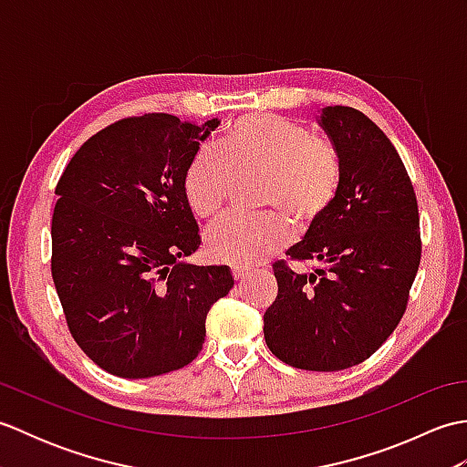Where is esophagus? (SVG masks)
<instances>
[{
	"instance_id": "obj_1",
	"label": "esophagus",
	"mask_w": 467,
	"mask_h": 467,
	"mask_svg": "<svg viewBox=\"0 0 467 467\" xmlns=\"http://www.w3.org/2000/svg\"><path fill=\"white\" fill-rule=\"evenodd\" d=\"M251 275V271L249 269H233V279L236 281V283H241V281H244L246 276Z\"/></svg>"
}]
</instances>
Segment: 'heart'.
Returning <instances> with one entry per match:
<instances>
[{
    "instance_id": "b5f03b06",
    "label": "heart",
    "mask_w": 467,
    "mask_h": 467,
    "mask_svg": "<svg viewBox=\"0 0 467 467\" xmlns=\"http://www.w3.org/2000/svg\"><path fill=\"white\" fill-rule=\"evenodd\" d=\"M261 174L263 216H231L206 234V254L231 266H254L285 249L291 225L309 231L329 213L341 188L343 162L331 138L276 114H244L224 128L216 152L202 148L182 174L194 216L223 214L233 176Z\"/></svg>"
}]
</instances>
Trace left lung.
Returning <instances> with one entry per match:
<instances>
[{
    "label": "left lung",
    "instance_id": "obj_1",
    "mask_svg": "<svg viewBox=\"0 0 467 467\" xmlns=\"http://www.w3.org/2000/svg\"><path fill=\"white\" fill-rule=\"evenodd\" d=\"M321 126L339 148L333 206L286 251L311 273L273 265L279 293L265 311L275 357L306 371H339L379 349L408 309L421 261L418 198L389 138L349 106H327Z\"/></svg>",
    "mask_w": 467,
    "mask_h": 467
}]
</instances>
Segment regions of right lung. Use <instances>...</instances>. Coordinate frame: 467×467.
Masks as SVG:
<instances>
[{
  "label": "right lung",
  "mask_w": 467,
  "mask_h": 467,
  "mask_svg": "<svg viewBox=\"0 0 467 467\" xmlns=\"http://www.w3.org/2000/svg\"><path fill=\"white\" fill-rule=\"evenodd\" d=\"M216 126L128 116L88 138L59 176L54 285L74 341L108 373L142 379L191 363L206 313L233 289L226 266L182 261L201 246L182 174Z\"/></svg>",
  "instance_id": "obj_1"
}]
</instances>
